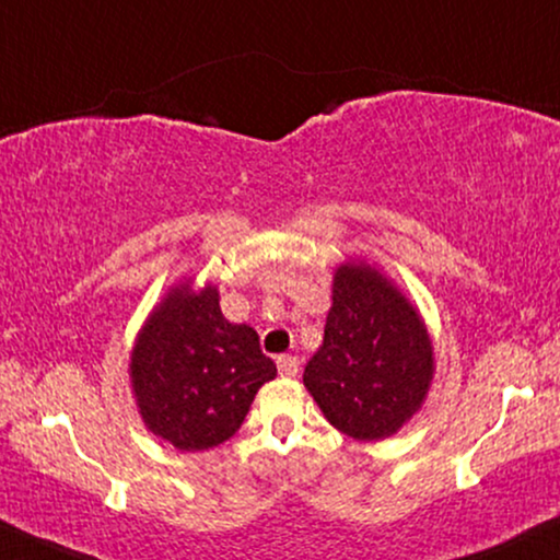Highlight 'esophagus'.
Wrapping results in <instances>:
<instances>
[{"instance_id":"obj_1","label":"esophagus","mask_w":560,"mask_h":560,"mask_svg":"<svg viewBox=\"0 0 560 560\" xmlns=\"http://www.w3.org/2000/svg\"><path fill=\"white\" fill-rule=\"evenodd\" d=\"M299 358H295V355H280L278 358V371H280V376H288V378H291V376H295V374H299Z\"/></svg>"}]
</instances>
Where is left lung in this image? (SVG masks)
<instances>
[{
  "instance_id": "8db88e82",
  "label": "left lung",
  "mask_w": 560,
  "mask_h": 560,
  "mask_svg": "<svg viewBox=\"0 0 560 560\" xmlns=\"http://www.w3.org/2000/svg\"><path fill=\"white\" fill-rule=\"evenodd\" d=\"M433 374V340L416 303L369 261L337 265L324 342L303 371L324 418L350 439H389L423 407Z\"/></svg>"
}]
</instances>
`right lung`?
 <instances>
[{
  "instance_id": "1",
  "label": "right lung",
  "mask_w": 560,
  "mask_h": 560,
  "mask_svg": "<svg viewBox=\"0 0 560 560\" xmlns=\"http://www.w3.org/2000/svg\"><path fill=\"white\" fill-rule=\"evenodd\" d=\"M278 376L248 324L228 322L218 285L184 278L137 332L129 384L144 428L178 452L223 444L244 423L261 384Z\"/></svg>"
}]
</instances>
